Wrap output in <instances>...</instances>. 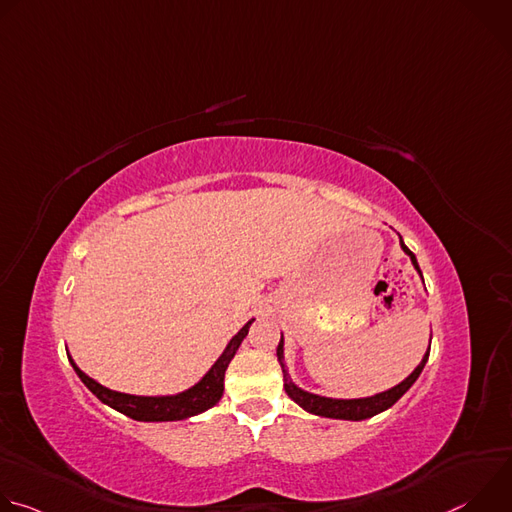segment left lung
Returning <instances> with one entry per match:
<instances>
[{"mask_svg": "<svg viewBox=\"0 0 512 512\" xmlns=\"http://www.w3.org/2000/svg\"><path fill=\"white\" fill-rule=\"evenodd\" d=\"M399 243H401V249L405 251V255H409V259H411L413 267L417 269V273L421 275V269L417 265L415 255L409 251V247L403 243L401 237H399ZM421 279H423V275H421ZM427 356H429V348H427L425 356L421 358V362L417 364V369L405 381H401L399 385H395L389 391L377 393L373 397H360V399H332V397H322V395L308 393V391L300 389L294 381H291V377L287 373L285 356H283V334H281V340L277 344V360H279L281 371H283V389L289 395V399H294L308 413H314V415H320V417H330V419H348V421L369 419V417H373V415L393 407L411 389V385L419 379V375H421V371L425 367V362H427Z\"/></svg>", "mask_w": 512, "mask_h": 512, "instance_id": "8db88e82", "label": "left lung"}]
</instances>
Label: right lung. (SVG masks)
Returning a JSON list of instances; mask_svg holds the SVG:
<instances>
[{"label": "right lung", "mask_w": 512, "mask_h": 512, "mask_svg": "<svg viewBox=\"0 0 512 512\" xmlns=\"http://www.w3.org/2000/svg\"><path fill=\"white\" fill-rule=\"evenodd\" d=\"M253 324V320H249L227 344L225 352L218 356V360L212 364L210 371L190 389L176 393V395H160V397H141V395H127V393H119V391H111L103 385H99L95 379H91L89 375H85L77 362L70 358L68 360L72 364V369L79 375V379L87 385V389L105 405L113 407L115 411L135 419V421H180V419H188L192 415H198L210 407H214L223 397L225 391V373L229 362L233 360L235 352L239 350L243 338L249 332V326Z\"/></svg>", "instance_id": "1"}]
</instances>
